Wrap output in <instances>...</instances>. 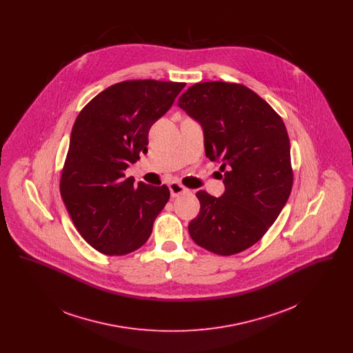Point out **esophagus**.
I'll use <instances>...</instances> for the list:
<instances>
[{"instance_id":"34e87169","label":"esophagus","mask_w":353,"mask_h":353,"mask_svg":"<svg viewBox=\"0 0 353 353\" xmlns=\"http://www.w3.org/2000/svg\"><path fill=\"white\" fill-rule=\"evenodd\" d=\"M169 190H170V196L174 199V197H179V196H183V194H186L189 190L183 186V185L180 184V183H176V181H173V183H170L169 184Z\"/></svg>"}]
</instances>
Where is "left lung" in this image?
Here are the masks:
<instances>
[{
    "mask_svg": "<svg viewBox=\"0 0 353 353\" xmlns=\"http://www.w3.org/2000/svg\"><path fill=\"white\" fill-rule=\"evenodd\" d=\"M177 104L201 125L205 154L221 164L225 185L219 199L197 192L201 208L188 226L189 234L219 255L243 252L269 230L291 193L285 123L242 84H193Z\"/></svg>",
    "mask_w": 353,
    "mask_h": 353,
    "instance_id": "8db88e82",
    "label": "left lung"
}]
</instances>
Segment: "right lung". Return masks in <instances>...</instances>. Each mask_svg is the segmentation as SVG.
<instances>
[{
    "mask_svg": "<svg viewBox=\"0 0 353 353\" xmlns=\"http://www.w3.org/2000/svg\"><path fill=\"white\" fill-rule=\"evenodd\" d=\"M184 87L150 79L114 84L75 120L61 194L77 230L95 250L124 255L148 241L168 202V186H134L124 172L147 151L152 124Z\"/></svg>",
    "mask_w": 353,
    "mask_h": 353,
    "instance_id": "right-lung-1",
    "label": "right lung"
}]
</instances>
